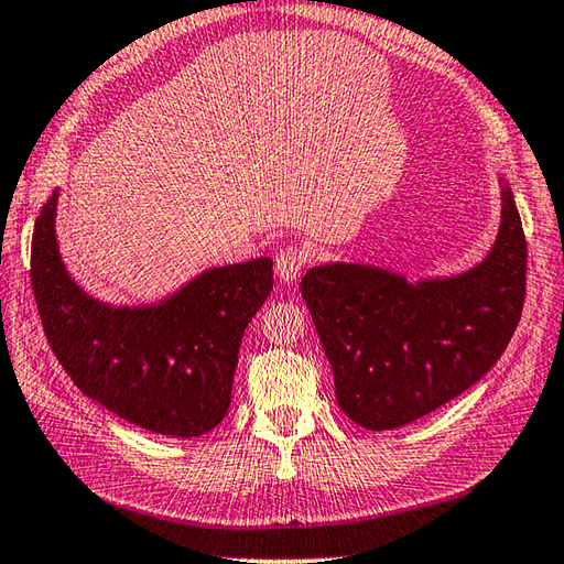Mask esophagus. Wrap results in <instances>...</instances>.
Instances as JSON below:
<instances>
[{
    "mask_svg": "<svg viewBox=\"0 0 564 564\" xmlns=\"http://www.w3.org/2000/svg\"><path fill=\"white\" fill-rule=\"evenodd\" d=\"M305 267V253L297 247H285L275 253V275L283 283H293Z\"/></svg>",
    "mask_w": 564,
    "mask_h": 564,
    "instance_id": "1",
    "label": "esophagus"
}]
</instances>
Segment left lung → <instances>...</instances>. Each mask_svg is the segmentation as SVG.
Wrapping results in <instances>:
<instances>
[{
    "mask_svg": "<svg viewBox=\"0 0 564 564\" xmlns=\"http://www.w3.org/2000/svg\"><path fill=\"white\" fill-rule=\"evenodd\" d=\"M501 183V223L474 267L405 279L359 261L307 269L301 293L351 423L393 430L445 405L487 373L509 345L525 297V237Z\"/></svg>",
    "mask_w": 564,
    "mask_h": 564,
    "instance_id": "8db88e82",
    "label": "left lung"
}]
</instances>
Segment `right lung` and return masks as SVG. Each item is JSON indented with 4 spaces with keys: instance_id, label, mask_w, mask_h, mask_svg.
<instances>
[{
    "instance_id": "obj_1",
    "label": "right lung",
    "mask_w": 564,
    "mask_h": 564,
    "mask_svg": "<svg viewBox=\"0 0 564 564\" xmlns=\"http://www.w3.org/2000/svg\"><path fill=\"white\" fill-rule=\"evenodd\" d=\"M58 195L41 207L31 285L53 355L87 399L169 437L223 423L245 329L273 289V261L213 267L159 303L115 305L87 293L61 257Z\"/></svg>"
}]
</instances>
